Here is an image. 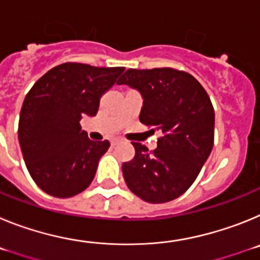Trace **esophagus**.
I'll return each instance as SVG.
<instances>
[{"mask_svg": "<svg viewBox=\"0 0 260 260\" xmlns=\"http://www.w3.org/2000/svg\"><path fill=\"white\" fill-rule=\"evenodd\" d=\"M117 143H118V139H113V141L110 142V144H112V146H116Z\"/></svg>", "mask_w": 260, "mask_h": 260, "instance_id": "1", "label": "esophagus"}]
</instances>
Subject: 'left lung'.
<instances>
[{
  "instance_id": "obj_1",
  "label": "left lung",
  "mask_w": 260,
  "mask_h": 260,
  "mask_svg": "<svg viewBox=\"0 0 260 260\" xmlns=\"http://www.w3.org/2000/svg\"><path fill=\"white\" fill-rule=\"evenodd\" d=\"M117 84L139 91V121L161 132L152 152L133 143L135 156L123 162L127 187L148 203L173 201L189 189L213 147L215 112L206 89L185 71L128 69Z\"/></svg>"
}]
</instances>
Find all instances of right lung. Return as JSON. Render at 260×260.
<instances>
[{
    "instance_id": "right-lung-1",
    "label": "right lung",
    "mask_w": 260,
    "mask_h": 260,
    "mask_svg": "<svg viewBox=\"0 0 260 260\" xmlns=\"http://www.w3.org/2000/svg\"><path fill=\"white\" fill-rule=\"evenodd\" d=\"M123 70L68 62L50 69L29 89L18 139L27 169L43 191L70 198L92 182L110 144L91 141L79 122L83 116H96L100 98Z\"/></svg>"
}]
</instances>
